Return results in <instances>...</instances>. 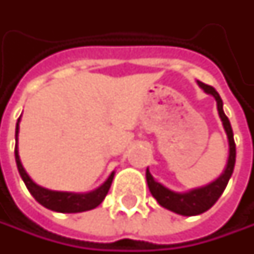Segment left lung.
Masks as SVG:
<instances>
[{
	"label": "left lung",
	"instance_id": "1",
	"mask_svg": "<svg viewBox=\"0 0 254 254\" xmlns=\"http://www.w3.org/2000/svg\"><path fill=\"white\" fill-rule=\"evenodd\" d=\"M196 83L203 92L213 96V99L216 100L218 114H219L220 122L223 126V130L228 135V144H229V155H228L225 170L222 171V174L216 180L212 181L208 185L193 188L187 192H177V190H170L165 185H162L161 182L154 180L148 168L145 172L148 190L151 192L152 196L157 199V202L162 208L171 210L174 213L182 215V216H195V215H200V213L210 209L216 203V200L219 199L220 195L223 193V190L226 188L230 177L233 174L235 162H236V145H235V140H233V131H232L229 119L223 112V102L220 99L219 93L216 92L212 86L202 83L199 80H196Z\"/></svg>",
	"mask_w": 254,
	"mask_h": 254
}]
</instances>
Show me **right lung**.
I'll use <instances>...</instances> for the list:
<instances>
[{"mask_svg": "<svg viewBox=\"0 0 254 254\" xmlns=\"http://www.w3.org/2000/svg\"><path fill=\"white\" fill-rule=\"evenodd\" d=\"M19 122L21 117L16 122L15 127V161L19 171V175L25 182L28 190L34 196L36 202H39L46 209L61 212V213H77V212H86V210L97 208L103 199L106 198L107 192L112 187L113 178H114V171L109 175V178L103 182L102 185L90 192H64V190H52L38 185L25 171L24 165L19 158L18 151V134H19Z\"/></svg>", "mask_w": 254, "mask_h": 254, "instance_id": "1", "label": "right lung"}]
</instances>
